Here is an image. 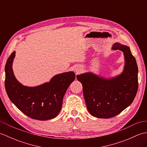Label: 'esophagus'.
Here are the masks:
<instances>
[{
	"label": "esophagus",
	"mask_w": 147,
	"mask_h": 147,
	"mask_svg": "<svg viewBox=\"0 0 147 147\" xmlns=\"http://www.w3.org/2000/svg\"><path fill=\"white\" fill-rule=\"evenodd\" d=\"M74 71H75L76 74H79L80 72L82 71V68H80L79 67H76V68L74 69Z\"/></svg>",
	"instance_id": "1"
}]
</instances>
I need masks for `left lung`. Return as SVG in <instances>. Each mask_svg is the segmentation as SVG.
Masks as SVG:
<instances>
[{
  "label": "left lung",
  "mask_w": 147,
  "mask_h": 147,
  "mask_svg": "<svg viewBox=\"0 0 147 147\" xmlns=\"http://www.w3.org/2000/svg\"><path fill=\"white\" fill-rule=\"evenodd\" d=\"M112 49L124 54L125 64L121 74L109 79L89 72L76 76L82 84L87 109L98 118H111L121 113L133 102L138 90V66L129 47L115 43Z\"/></svg>",
  "instance_id": "left-lung-1"
}]
</instances>
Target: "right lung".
Returning a JSON list of instances; mask_svg holds the SVG:
<instances>
[{"mask_svg":"<svg viewBox=\"0 0 147 147\" xmlns=\"http://www.w3.org/2000/svg\"><path fill=\"white\" fill-rule=\"evenodd\" d=\"M16 52L8 58L5 66V88L11 101L28 116L36 120H49L60 112L63 97L69 86L75 79L74 72L57 74L49 82L30 87L22 85L16 78L12 62Z\"/></svg>","mask_w":147,"mask_h":147,"instance_id":"obj_1","label":"right lung"}]
</instances>
